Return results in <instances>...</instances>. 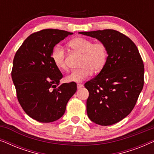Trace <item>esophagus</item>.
Masks as SVG:
<instances>
[{"label":"esophagus","instance_id":"34e87169","mask_svg":"<svg viewBox=\"0 0 154 154\" xmlns=\"http://www.w3.org/2000/svg\"><path fill=\"white\" fill-rule=\"evenodd\" d=\"M83 84H81V83H78V84H77V88H78V89H80V88H83Z\"/></svg>","mask_w":154,"mask_h":154}]
</instances>
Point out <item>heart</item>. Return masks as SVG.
<instances>
[{
	"instance_id": "1",
	"label": "heart",
	"mask_w": 154,
	"mask_h": 154,
	"mask_svg": "<svg viewBox=\"0 0 154 154\" xmlns=\"http://www.w3.org/2000/svg\"><path fill=\"white\" fill-rule=\"evenodd\" d=\"M69 46L75 51L82 53L79 62L81 68L72 71L67 75L69 82L81 83L92 75V72H99L106 64L108 52L106 46L102 42L93 43L91 39L77 37L71 40ZM66 54L60 45L54 46L51 52V58L54 64L60 70H66L65 61Z\"/></svg>"
}]
</instances>
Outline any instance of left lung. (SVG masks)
Returning a JSON list of instances; mask_svg holds the SVG:
<instances>
[{
	"mask_svg": "<svg viewBox=\"0 0 154 154\" xmlns=\"http://www.w3.org/2000/svg\"><path fill=\"white\" fill-rule=\"evenodd\" d=\"M102 42L108 57L97 75L88 81L87 113L92 122L111 125L131 112L144 86V68L140 52L130 38L119 31L104 29L79 32Z\"/></svg>",
	"mask_w": 154,
	"mask_h": 154,
	"instance_id": "1",
	"label": "left lung"
}]
</instances>
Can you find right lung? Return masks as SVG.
<instances>
[{
	"instance_id": "1",
	"label": "right lung",
	"mask_w": 154,
	"mask_h": 154,
	"mask_svg": "<svg viewBox=\"0 0 154 154\" xmlns=\"http://www.w3.org/2000/svg\"><path fill=\"white\" fill-rule=\"evenodd\" d=\"M73 33L48 29L31 34L20 46L13 60L12 79L17 97L25 113L41 123H51L64 115L76 83L60 85L63 75L54 64V46Z\"/></svg>"
}]
</instances>
